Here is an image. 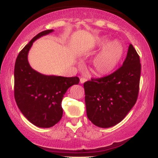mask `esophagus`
<instances>
[{
	"label": "esophagus",
	"instance_id": "obj_1",
	"mask_svg": "<svg viewBox=\"0 0 158 158\" xmlns=\"http://www.w3.org/2000/svg\"><path fill=\"white\" fill-rule=\"evenodd\" d=\"M86 81H87V78H85V77H81L80 79V82L81 83V84H83V83L85 82Z\"/></svg>",
	"mask_w": 158,
	"mask_h": 158
}]
</instances>
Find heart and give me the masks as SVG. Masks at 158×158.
I'll return each mask as SVG.
<instances>
[{
    "mask_svg": "<svg viewBox=\"0 0 158 158\" xmlns=\"http://www.w3.org/2000/svg\"><path fill=\"white\" fill-rule=\"evenodd\" d=\"M108 42L109 40L106 38H102L97 41L98 48L105 47L94 61V68L101 75H107L113 71L122 59L124 51L123 44L119 41H113L109 44Z\"/></svg>",
    "mask_w": 158,
    "mask_h": 158,
    "instance_id": "heart-1",
    "label": "heart"
}]
</instances>
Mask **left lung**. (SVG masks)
<instances>
[{"label":"left lung","mask_w":158,"mask_h":158,"mask_svg":"<svg viewBox=\"0 0 158 158\" xmlns=\"http://www.w3.org/2000/svg\"><path fill=\"white\" fill-rule=\"evenodd\" d=\"M141 64L131 44L123 65L109 75L84 83L87 116L95 126L109 128L120 123L137 100Z\"/></svg>","instance_id":"8db88e82"}]
</instances>
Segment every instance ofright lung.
<instances>
[{
  "label": "right lung",
  "mask_w": 158,
  "mask_h": 158,
  "mask_svg": "<svg viewBox=\"0 0 158 158\" xmlns=\"http://www.w3.org/2000/svg\"><path fill=\"white\" fill-rule=\"evenodd\" d=\"M52 30L41 32L23 48L16 59L14 70V97L16 104L24 117L41 128H50L62 117L61 102L64 94L79 77L45 76L32 69L27 54L32 43Z\"/></svg>",
  "instance_id": "add662e5"
}]
</instances>
